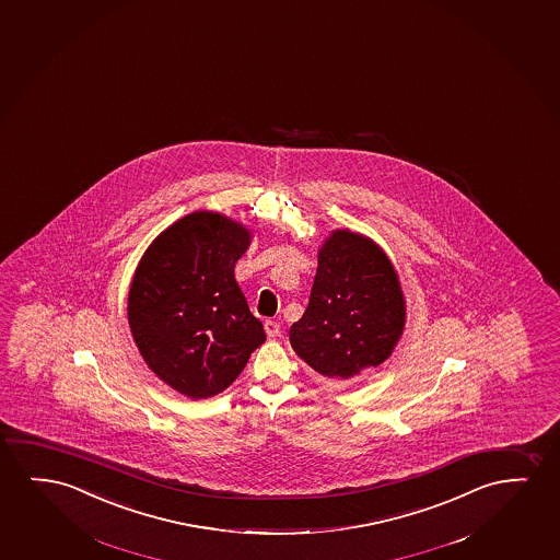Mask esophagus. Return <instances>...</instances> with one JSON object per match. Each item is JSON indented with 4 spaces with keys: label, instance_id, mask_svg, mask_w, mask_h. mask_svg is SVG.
Here are the masks:
<instances>
[{
    "label": "esophagus",
    "instance_id": "obj_1",
    "mask_svg": "<svg viewBox=\"0 0 560 560\" xmlns=\"http://www.w3.org/2000/svg\"><path fill=\"white\" fill-rule=\"evenodd\" d=\"M264 329L268 332L269 338H276L279 337V332H281V325L273 322V319H266V323H264Z\"/></svg>",
    "mask_w": 560,
    "mask_h": 560
}]
</instances>
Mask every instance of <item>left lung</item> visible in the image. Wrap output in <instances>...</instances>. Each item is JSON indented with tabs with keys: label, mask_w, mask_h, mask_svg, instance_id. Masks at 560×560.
<instances>
[{
	"label": "left lung",
	"mask_w": 560,
	"mask_h": 560,
	"mask_svg": "<svg viewBox=\"0 0 560 560\" xmlns=\"http://www.w3.org/2000/svg\"><path fill=\"white\" fill-rule=\"evenodd\" d=\"M404 322V294L386 254L371 238L337 231L319 253L291 345L317 373L346 383L390 355Z\"/></svg>",
	"instance_id": "left-lung-1"
}]
</instances>
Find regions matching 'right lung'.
<instances>
[{
	"instance_id": "add662e5",
	"label": "right lung",
	"mask_w": 560,
	"mask_h": 560,
	"mask_svg": "<svg viewBox=\"0 0 560 560\" xmlns=\"http://www.w3.org/2000/svg\"><path fill=\"white\" fill-rule=\"evenodd\" d=\"M248 231L214 212L170 225L131 281L128 322L147 365L192 399L225 390L266 340L235 281Z\"/></svg>"
}]
</instances>
